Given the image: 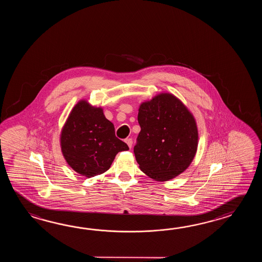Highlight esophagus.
<instances>
[{"label": "esophagus", "instance_id": "34e87169", "mask_svg": "<svg viewBox=\"0 0 262 262\" xmlns=\"http://www.w3.org/2000/svg\"><path fill=\"white\" fill-rule=\"evenodd\" d=\"M125 142L128 145L129 148H132V145H133V140H132V139H125Z\"/></svg>", "mask_w": 262, "mask_h": 262}]
</instances>
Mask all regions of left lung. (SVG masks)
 I'll return each mask as SVG.
<instances>
[{
  "label": "left lung",
  "mask_w": 262,
  "mask_h": 262,
  "mask_svg": "<svg viewBox=\"0 0 262 262\" xmlns=\"http://www.w3.org/2000/svg\"><path fill=\"white\" fill-rule=\"evenodd\" d=\"M140 125L134 147L139 168L150 178L166 182L184 172L198 149L195 118L172 94L162 93L139 108Z\"/></svg>",
  "instance_id": "8db88e82"
}]
</instances>
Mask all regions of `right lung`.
Masks as SVG:
<instances>
[{
    "label": "right lung",
    "instance_id": "add662e5",
    "mask_svg": "<svg viewBox=\"0 0 262 262\" xmlns=\"http://www.w3.org/2000/svg\"><path fill=\"white\" fill-rule=\"evenodd\" d=\"M61 149L67 164L78 174L94 177L106 170L119 151L128 146L115 136V128L103 113L86 100L73 107L61 129Z\"/></svg>",
    "mask_w": 262,
    "mask_h": 262
}]
</instances>
